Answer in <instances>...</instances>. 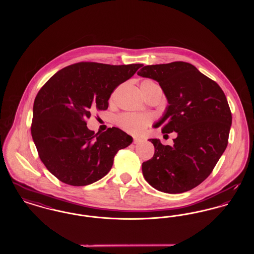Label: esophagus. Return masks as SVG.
<instances>
[{"label": "esophagus", "mask_w": 254, "mask_h": 254, "mask_svg": "<svg viewBox=\"0 0 254 254\" xmlns=\"http://www.w3.org/2000/svg\"><path fill=\"white\" fill-rule=\"evenodd\" d=\"M142 142H143V140H142L141 138H134V139H133V143H134V144H136V145L141 144Z\"/></svg>", "instance_id": "obj_1"}]
</instances>
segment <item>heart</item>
Here are the masks:
<instances>
[{"label": "heart", "mask_w": 254, "mask_h": 254, "mask_svg": "<svg viewBox=\"0 0 254 254\" xmlns=\"http://www.w3.org/2000/svg\"><path fill=\"white\" fill-rule=\"evenodd\" d=\"M156 85H157L152 80H144L140 85L142 94L148 88H151ZM150 122L151 118L148 115H136L130 113L122 114L116 119V123L120 127L124 130L132 134L143 132L145 127L150 124Z\"/></svg>", "instance_id": "b5f03b06"}]
</instances>
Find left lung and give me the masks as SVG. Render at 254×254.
<instances>
[{"instance_id":"1","label":"left lung","mask_w":254,"mask_h":254,"mask_svg":"<svg viewBox=\"0 0 254 254\" xmlns=\"http://www.w3.org/2000/svg\"><path fill=\"white\" fill-rule=\"evenodd\" d=\"M137 74L158 82L168 100L153 127L177 133L172 146L148 140L155 152L142 165L145 181L166 193L190 190L208 177L228 145L232 119L226 95L185 62L145 65Z\"/></svg>"}]
</instances>
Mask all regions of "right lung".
Segmentation results:
<instances>
[{
    "label": "right lung",
    "mask_w": 254,
    "mask_h": 254,
    "mask_svg": "<svg viewBox=\"0 0 254 254\" xmlns=\"http://www.w3.org/2000/svg\"><path fill=\"white\" fill-rule=\"evenodd\" d=\"M142 64L78 63L55 73L38 92L31 135L40 159L60 181L87 186L106 176L118 150L132 137L118 127L96 133L86 127L94 109L109 108L113 90Z\"/></svg>",
    "instance_id": "1"
}]
</instances>
